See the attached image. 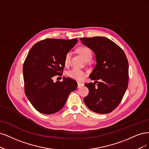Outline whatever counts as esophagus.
Listing matches in <instances>:
<instances>
[{
    "mask_svg": "<svg viewBox=\"0 0 149 149\" xmlns=\"http://www.w3.org/2000/svg\"><path fill=\"white\" fill-rule=\"evenodd\" d=\"M83 86V84L80 83V82H77V87L78 88H80L81 87H82Z\"/></svg>",
    "mask_w": 149,
    "mask_h": 149,
    "instance_id": "esophagus-1",
    "label": "esophagus"
}]
</instances>
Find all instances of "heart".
Listing matches in <instances>:
<instances>
[{
    "label": "heart",
    "instance_id": "1",
    "mask_svg": "<svg viewBox=\"0 0 149 149\" xmlns=\"http://www.w3.org/2000/svg\"><path fill=\"white\" fill-rule=\"evenodd\" d=\"M77 51L78 52V53L85 61H88L91 59V58H92V51L90 50L89 47L87 46L79 47V48H77ZM70 52H69L66 54L65 57L64 62L66 65L69 64L70 62ZM85 75V74L84 71L76 68L72 69V70H69L68 72V75L70 78L76 80H81L84 78Z\"/></svg>",
    "mask_w": 149,
    "mask_h": 149
}]
</instances>
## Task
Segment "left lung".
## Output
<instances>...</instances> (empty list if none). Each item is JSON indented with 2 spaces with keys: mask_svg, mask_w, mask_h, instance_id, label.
Returning <instances> with one entry per match:
<instances>
[{
  "mask_svg": "<svg viewBox=\"0 0 149 149\" xmlns=\"http://www.w3.org/2000/svg\"><path fill=\"white\" fill-rule=\"evenodd\" d=\"M80 40L94 52L97 62L89 76L95 80L94 84H85L89 93L84 98V103L93 112L109 113L118 106L127 88L129 64L126 56L121 47L107 38H82Z\"/></svg>",
  "mask_w": 149,
  "mask_h": 149,
  "instance_id": "1",
  "label": "left lung"
}]
</instances>
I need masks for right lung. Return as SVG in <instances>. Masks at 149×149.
Segmentation results:
<instances>
[{"mask_svg": "<svg viewBox=\"0 0 149 149\" xmlns=\"http://www.w3.org/2000/svg\"><path fill=\"white\" fill-rule=\"evenodd\" d=\"M77 39H47L33 45L23 66L25 93L38 111L46 114L55 113L63 108L71 92L77 87L76 81L63 77L53 81L56 75H62L66 54Z\"/></svg>", "mask_w": 149, "mask_h": 149, "instance_id": "right-lung-1", "label": "right lung"}]
</instances>
